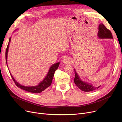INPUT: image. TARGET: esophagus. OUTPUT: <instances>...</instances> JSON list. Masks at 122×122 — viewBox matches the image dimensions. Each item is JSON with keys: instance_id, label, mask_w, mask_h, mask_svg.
Returning a JSON list of instances; mask_svg holds the SVG:
<instances>
[{"instance_id": "1", "label": "esophagus", "mask_w": 122, "mask_h": 122, "mask_svg": "<svg viewBox=\"0 0 122 122\" xmlns=\"http://www.w3.org/2000/svg\"><path fill=\"white\" fill-rule=\"evenodd\" d=\"M70 61V59L69 58V57H66L65 58H64L62 60V62L63 63H64V64H67L68 63H69Z\"/></svg>"}]
</instances>
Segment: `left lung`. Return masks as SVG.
I'll list each match as a JSON object with an SVG mask.
<instances>
[{
    "instance_id": "8db88e82",
    "label": "left lung",
    "mask_w": 122,
    "mask_h": 122,
    "mask_svg": "<svg viewBox=\"0 0 122 122\" xmlns=\"http://www.w3.org/2000/svg\"><path fill=\"white\" fill-rule=\"evenodd\" d=\"M98 36L100 38H113L111 32L109 30H108L103 24H101L99 25L98 27ZM75 77L74 79V82L76 86H77L81 90L84 92H91L93 91L98 88L100 87L101 86H95L88 84L87 82L82 81L80 78L79 76L76 73L75 70Z\"/></svg>"
}]
</instances>
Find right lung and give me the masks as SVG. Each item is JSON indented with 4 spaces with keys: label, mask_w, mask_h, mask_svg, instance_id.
Here are the masks:
<instances>
[{
    "label": "right lung",
    "mask_w": 122,
    "mask_h": 122,
    "mask_svg": "<svg viewBox=\"0 0 122 122\" xmlns=\"http://www.w3.org/2000/svg\"><path fill=\"white\" fill-rule=\"evenodd\" d=\"M11 38H9V40L8 42V44L7 45V48H6V52H5V59H6V63H7V53H8V48H9V44ZM59 62L55 64H53L52 66H51V67L50 68V69L49 70V72L46 76V77L45 78V79L43 80L42 81H41V83H40L38 84V86H23L20 84H19L18 82H17L14 78L13 77V76L12 75L10 74V75L11 76V77L14 81L15 84L19 88H20L24 91H25L27 92H32V93H41L44 90H45L46 88L49 87V86H51V83H52V81L53 78V76L54 73L55 72L56 70L57 69L58 67L59 66Z\"/></svg>",
    "instance_id": "obj_1"
}]
</instances>
